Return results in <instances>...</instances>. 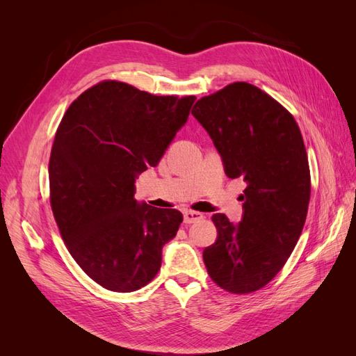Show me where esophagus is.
Segmentation results:
<instances>
[{
	"instance_id": "34e87169",
	"label": "esophagus",
	"mask_w": 356,
	"mask_h": 356,
	"mask_svg": "<svg viewBox=\"0 0 356 356\" xmlns=\"http://www.w3.org/2000/svg\"><path fill=\"white\" fill-rule=\"evenodd\" d=\"M202 218H203V215H202L200 212H196V211H186V212H184V221H186L187 224L200 221Z\"/></svg>"
}]
</instances>
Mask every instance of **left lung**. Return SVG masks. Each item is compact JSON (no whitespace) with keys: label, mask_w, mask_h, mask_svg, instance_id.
<instances>
[{"label":"left lung","mask_w":356,"mask_h":356,"mask_svg":"<svg viewBox=\"0 0 356 356\" xmlns=\"http://www.w3.org/2000/svg\"><path fill=\"white\" fill-rule=\"evenodd\" d=\"M191 114L212 138L227 177L246 182L238 225L212 215L218 236L204 248V266L227 293H254L281 272L305 227L310 169L303 136L285 106L245 81L203 96Z\"/></svg>","instance_id":"8db88e82"}]
</instances>
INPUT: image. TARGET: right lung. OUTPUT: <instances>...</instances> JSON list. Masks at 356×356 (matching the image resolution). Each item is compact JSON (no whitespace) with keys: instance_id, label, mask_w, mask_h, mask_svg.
<instances>
[{"instance_id":"right-lung-1","label":"right lung","mask_w":356,"mask_h":356,"mask_svg":"<svg viewBox=\"0 0 356 356\" xmlns=\"http://www.w3.org/2000/svg\"><path fill=\"white\" fill-rule=\"evenodd\" d=\"M195 101L104 80L62 117L49 160L51 211L75 263L105 289L132 293L160 270L182 213L139 204L135 178L157 166Z\"/></svg>"}]
</instances>
